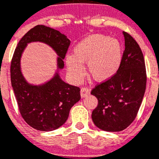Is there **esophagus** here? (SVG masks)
<instances>
[{
	"instance_id": "34e87169",
	"label": "esophagus",
	"mask_w": 159,
	"mask_h": 159,
	"mask_svg": "<svg viewBox=\"0 0 159 159\" xmlns=\"http://www.w3.org/2000/svg\"><path fill=\"white\" fill-rule=\"evenodd\" d=\"M90 94V89L89 88H82L81 89V98L88 96Z\"/></svg>"
}]
</instances>
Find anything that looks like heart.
<instances>
[{
  "label": "heart",
  "mask_w": 159,
  "mask_h": 159,
  "mask_svg": "<svg viewBox=\"0 0 159 159\" xmlns=\"http://www.w3.org/2000/svg\"><path fill=\"white\" fill-rule=\"evenodd\" d=\"M123 57L122 45L117 39L103 34H93L75 46L74 55L66 57V64L75 81H80L84 76L83 63L87 62L91 76L97 81H105L119 71Z\"/></svg>",
  "instance_id": "heart-1"
}]
</instances>
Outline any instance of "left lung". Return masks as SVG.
Masks as SVG:
<instances>
[{"instance_id": "1", "label": "left lung", "mask_w": 159, "mask_h": 159, "mask_svg": "<svg viewBox=\"0 0 159 159\" xmlns=\"http://www.w3.org/2000/svg\"><path fill=\"white\" fill-rule=\"evenodd\" d=\"M123 34L125 50L120 68L115 76L96 85L91 92L98 99L92 120L105 131H121L130 126L145 92L147 77L142 51L130 34Z\"/></svg>"}]
</instances>
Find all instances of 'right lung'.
<instances>
[{
	"label": "right lung",
	"mask_w": 159,
	"mask_h": 159,
	"mask_svg": "<svg viewBox=\"0 0 159 159\" xmlns=\"http://www.w3.org/2000/svg\"><path fill=\"white\" fill-rule=\"evenodd\" d=\"M41 42L53 48L58 58V72L45 84L28 83L20 71L21 54L27 44ZM70 41L56 29L39 25L31 29L18 43L11 63V81L24 120L32 128L42 131L56 130L67 121L72 106L81 99L80 89L64 82L59 70L64 68V59Z\"/></svg>",
	"instance_id": "obj_1"
}]
</instances>
